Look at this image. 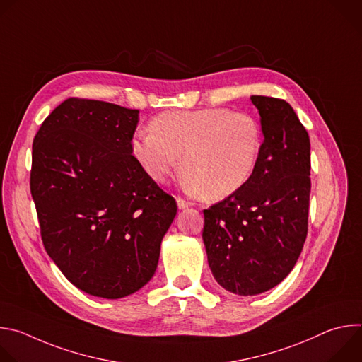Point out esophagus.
<instances>
[{
  "label": "esophagus",
  "mask_w": 362,
  "mask_h": 362,
  "mask_svg": "<svg viewBox=\"0 0 362 362\" xmlns=\"http://www.w3.org/2000/svg\"><path fill=\"white\" fill-rule=\"evenodd\" d=\"M177 206H179V209H187L189 206H192V203L182 199V197H177Z\"/></svg>",
  "instance_id": "1"
}]
</instances>
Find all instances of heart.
Masks as SVG:
<instances>
[{"label": "heart", "instance_id": "b5f03b06", "mask_svg": "<svg viewBox=\"0 0 362 362\" xmlns=\"http://www.w3.org/2000/svg\"><path fill=\"white\" fill-rule=\"evenodd\" d=\"M137 130L133 158L156 182H166L182 163L192 193L223 199L249 183L261 160L264 130L255 116L223 107L165 112Z\"/></svg>", "mask_w": 362, "mask_h": 362}]
</instances>
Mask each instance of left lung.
Returning <instances> with one entry per match:
<instances>
[{"label":"left lung","mask_w":362,"mask_h":362,"mask_svg":"<svg viewBox=\"0 0 362 362\" xmlns=\"http://www.w3.org/2000/svg\"><path fill=\"white\" fill-rule=\"evenodd\" d=\"M264 150L249 183L204 209L203 243L216 282L247 296L282 282L302 252L311 193V143L282 98L252 95Z\"/></svg>","instance_id":"obj_1"}]
</instances>
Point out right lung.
I'll list each match as a JSON object with an SVG mask.
<instances>
[{
    "label": "right lung",
    "mask_w": 362,
    "mask_h": 362,
    "mask_svg": "<svg viewBox=\"0 0 362 362\" xmlns=\"http://www.w3.org/2000/svg\"><path fill=\"white\" fill-rule=\"evenodd\" d=\"M139 110L70 97L42 122L30 175L41 239L78 289L117 299L156 272L177 204L137 163Z\"/></svg>",
    "instance_id": "obj_1"
}]
</instances>
